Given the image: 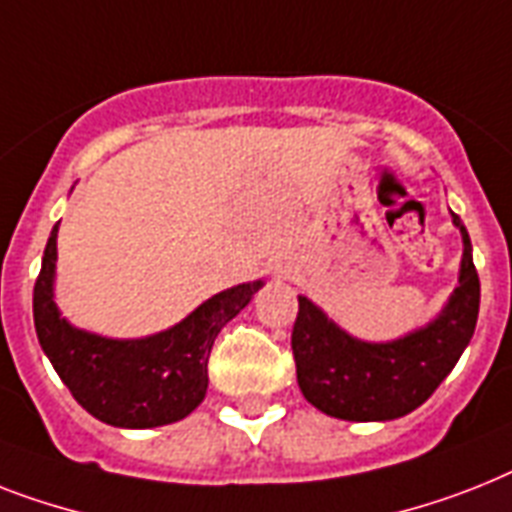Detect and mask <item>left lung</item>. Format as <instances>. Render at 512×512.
Returning a JSON list of instances; mask_svg holds the SVG:
<instances>
[{"label": "left lung", "mask_w": 512, "mask_h": 512, "mask_svg": "<svg viewBox=\"0 0 512 512\" xmlns=\"http://www.w3.org/2000/svg\"><path fill=\"white\" fill-rule=\"evenodd\" d=\"M458 286L442 313L392 342H363L336 326L321 307L299 297L292 331L297 384L305 400L342 421H394L436 392L468 347L479 318L481 284L463 220Z\"/></svg>", "instance_id": "1"}]
</instances>
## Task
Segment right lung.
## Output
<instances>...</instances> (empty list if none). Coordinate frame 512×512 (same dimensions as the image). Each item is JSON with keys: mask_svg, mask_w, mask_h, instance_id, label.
<instances>
[{"mask_svg": "<svg viewBox=\"0 0 512 512\" xmlns=\"http://www.w3.org/2000/svg\"><path fill=\"white\" fill-rule=\"evenodd\" d=\"M57 228L60 223L49 234L33 286V326L62 384L86 413L118 429H155L186 418L205 400L215 336L242 313L265 281L215 294L160 334L107 339L70 326L54 305Z\"/></svg>", "mask_w": 512, "mask_h": 512, "instance_id": "right-lung-1", "label": "right lung"}]
</instances>
